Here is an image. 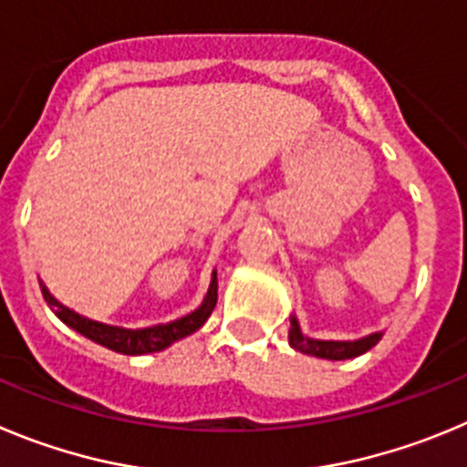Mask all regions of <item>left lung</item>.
<instances>
[{"instance_id":"left-lung-1","label":"left lung","mask_w":467,"mask_h":467,"mask_svg":"<svg viewBox=\"0 0 467 467\" xmlns=\"http://www.w3.org/2000/svg\"><path fill=\"white\" fill-rule=\"evenodd\" d=\"M384 333H369L365 337L354 339V342H339V339H314L302 335L300 321L291 317V327H288V344L296 351H302L306 356H317V358L327 360H347L356 358V356L365 354L369 348L375 347Z\"/></svg>"}]
</instances>
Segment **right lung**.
<instances>
[{"mask_svg":"<svg viewBox=\"0 0 467 467\" xmlns=\"http://www.w3.org/2000/svg\"><path fill=\"white\" fill-rule=\"evenodd\" d=\"M41 293H44V300L48 302V306L56 312V317L60 318L65 326H69L71 330L81 333L83 337L92 339V342L102 344V347L111 348L116 354L125 356H141V354H153V351H162V348L171 347L179 339L188 337L195 330L207 323V318L212 317L213 306L218 300V281L216 272H212V281H209L207 296L200 302L197 309L188 312L186 317L174 318L170 323H158V326L149 327H123V326H111V323L92 321V318L83 317V314L74 312L69 306L62 305L57 297L50 296V291L46 288L44 281L39 279Z\"/></svg>","mask_w":467,"mask_h":467,"instance_id":"obj_1","label":"right lung"}]
</instances>
